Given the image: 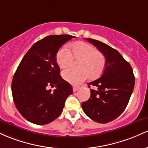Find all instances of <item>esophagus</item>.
Returning <instances> with one entry per match:
<instances>
[{
	"label": "esophagus",
	"mask_w": 148,
	"mask_h": 148,
	"mask_svg": "<svg viewBox=\"0 0 148 148\" xmlns=\"http://www.w3.org/2000/svg\"><path fill=\"white\" fill-rule=\"evenodd\" d=\"M78 89L79 87H77V86H73V90L74 92H75Z\"/></svg>",
	"instance_id": "esophagus-1"
}]
</instances>
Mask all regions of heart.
Returning a JSON list of instances; mask_svg holds the SVG:
<instances>
[{"instance_id":"b5f03b06","label":"heart","mask_w":148,"mask_h":148,"mask_svg":"<svg viewBox=\"0 0 148 148\" xmlns=\"http://www.w3.org/2000/svg\"><path fill=\"white\" fill-rule=\"evenodd\" d=\"M72 54L64 47L58 51L56 61L61 69L69 67L75 60L78 63L79 70L69 69L63 71L62 77L66 81L77 84L85 80L89 76L91 79L97 78L102 74L106 66V58L95 47L84 42H77L71 46Z\"/></svg>"}]
</instances>
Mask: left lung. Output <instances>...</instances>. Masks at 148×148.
<instances>
[{
    "mask_svg": "<svg viewBox=\"0 0 148 148\" xmlns=\"http://www.w3.org/2000/svg\"><path fill=\"white\" fill-rule=\"evenodd\" d=\"M106 57V67L100 78L88 83L97 87L91 89L89 100L83 102L84 113L92 120L106 124L118 117L125 110L135 84L133 69L119 52L105 43L86 38Z\"/></svg>",
    "mask_w": 148,
    "mask_h": 148,
    "instance_id": "left-lung-1",
    "label": "left lung"
}]
</instances>
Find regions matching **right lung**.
I'll return each mask as SVG.
<instances>
[{
	"instance_id": "right-lung-1",
	"label": "right lung",
	"mask_w": 148,
	"mask_h": 148,
	"mask_svg": "<svg viewBox=\"0 0 148 148\" xmlns=\"http://www.w3.org/2000/svg\"><path fill=\"white\" fill-rule=\"evenodd\" d=\"M75 38L52 35L36 42L23 57L12 82V94L18 111L38 125L52 122L61 114L72 86L60 75L56 61L59 48ZM55 86L54 92L47 87Z\"/></svg>"
}]
</instances>
